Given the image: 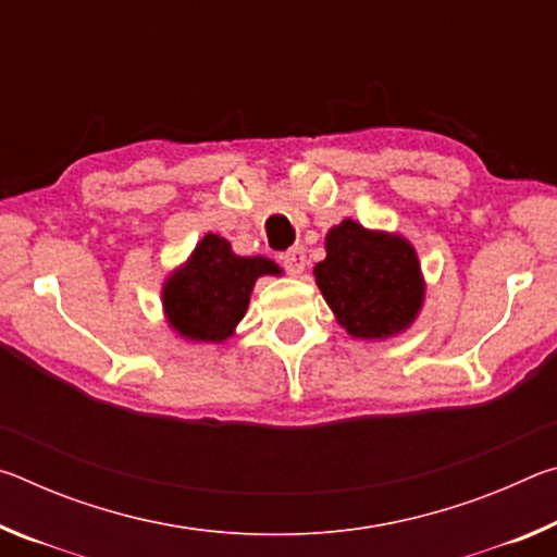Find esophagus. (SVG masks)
Wrapping results in <instances>:
<instances>
[{"label": "esophagus", "instance_id": "esophagus-1", "mask_svg": "<svg viewBox=\"0 0 557 557\" xmlns=\"http://www.w3.org/2000/svg\"><path fill=\"white\" fill-rule=\"evenodd\" d=\"M280 260H282V268H285L289 275L297 277V275H301V272H305L307 252H305V248H301V245H295V248H289Z\"/></svg>", "mask_w": 557, "mask_h": 557}]
</instances>
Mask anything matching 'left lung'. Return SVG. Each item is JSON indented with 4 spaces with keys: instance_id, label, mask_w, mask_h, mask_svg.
<instances>
[{
    "instance_id": "8db88e82",
    "label": "left lung",
    "mask_w": 557,
    "mask_h": 557,
    "mask_svg": "<svg viewBox=\"0 0 557 557\" xmlns=\"http://www.w3.org/2000/svg\"><path fill=\"white\" fill-rule=\"evenodd\" d=\"M314 277L336 322L356 338L405 332L425 297L412 245L356 221H342L326 233V258L317 262Z\"/></svg>"
}]
</instances>
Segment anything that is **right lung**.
<instances>
[{"instance_id": "1", "label": "right lung", "mask_w": 557, "mask_h": 557, "mask_svg": "<svg viewBox=\"0 0 557 557\" xmlns=\"http://www.w3.org/2000/svg\"><path fill=\"white\" fill-rule=\"evenodd\" d=\"M275 272L272 260L235 256L228 240L209 233L162 289L169 324L191 342L219 344L245 317L256 280Z\"/></svg>"}]
</instances>
